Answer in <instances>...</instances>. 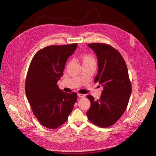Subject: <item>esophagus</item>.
<instances>
[{"mask_svg": "<svg viewBox=\"0 0 156 156\" xmlns=\"http://www.w3.org/2000/svg\"><path fill=\"white\" fill-rule=\"evenodd\" d=\"M78 96L79 98H84V94L78 93Z\"/></svg>", "mask_w": 156, "mask_h": 156, "instance_id": "1", "label": "esophagus"}]
</instances>
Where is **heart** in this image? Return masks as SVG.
<instances>
[{"mask_svg":"<svg viewBox=\"0 0 156 156\" xmlns=\"http://www.w3.org/2000/svg\"><path fill=\"white\" fill-rule=\"evenodd\" d=\"M80 58L82 61L83 64L86 63H96V60L93 55L87 53L81 54L80 55Z\"/></svg>","mask_w":156,"mask_h":156,"instance_id":"1","label":"heart"}]
</instances>
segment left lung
I'll return each instance as SVG.
<instances>
[{"mask_svg": "<svg viewBox=\"0 0 156 156\" xmlns=\"http://www.w3.org/2000/svg\"><path fill=\"white\" fill-rule=\"evenodd\" d=\"M98 57V73L94 82L103 87L99 99L87 95L91 102L86 112L88 120L93 124L107 128L115 123L125 111L131 93L126 63L120 53L109 44H87Z\"/></svg>", "mask_w": 156, "mask_h": 156, "instance_id": "1", "label": "left lung"}]
</instances>
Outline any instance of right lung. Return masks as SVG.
Returning <instances> with one entry per match:
<instances>
[{"label": "right lung", "instance_id": "right-lung-1", "mask_svg": "<svg viewBox=\"0 0 156 156\" xmlns=\"http://www.w3.org/2000/svg\"><path fill=\"white\" fill-rule=\"evenodd\" d=\"M76 47L77 43L47 46L37 51L30 63L25 93L34 116L48 128L56 129L67 121L76 102V93H65L57 84Z\"/></svg>", "mask_w": 156, "mask_h": 156}]
</instances>
